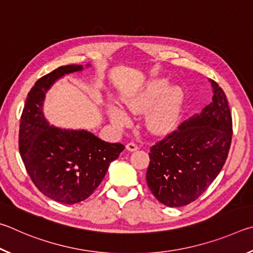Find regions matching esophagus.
<instances>
[{
    "mask_svg": "<svg viewBox=\"0 0 253 253\" xmlns=\"http://www.w3.org/2000/svg\"><path fill=\"white\" fill-rule=\"evenodd\" d=\"M126 149L127 150V151L133 152V151H136V150H138V145H136V144L133 143V142H130V143H127V144L126 145Z\"/></svg>",
    "mask_w": 253,
    "mask_h": 253,
    "instance_id": "esophagus-1",
    "label": "esophagus"
}]
</instances>
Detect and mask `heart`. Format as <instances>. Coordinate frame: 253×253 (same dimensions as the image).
Masks as SVG:
<instances>
[{
    "instance_id": "heart-1",
    "label": "heart",
    "mask_w": 253,
    "mask_h": 253,
    "mask_svg": "<svg viewBox=\"0 0 253 253\" xmlns=\"http://www.w3.org/2000/svg\"><path fill=\"white\" fill-rule=\"evenodd\" d=\"M167 79H153L143 87L123 100L132 113L145 114L144 124L149 132L165 135L178 126L184 103V92L179 86H170ZM109 117L115 126L123 127L130 123V118L122 109L109 106Z\"/></svg>"
}]
</instances>
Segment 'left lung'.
Here are the masks:
<instances>
[{"label":"left lung","instance_id":"1","mask_svg":"<svg viewBox=\"0 0 253 253\" xmlns=\"http://www.w3.org/2000/svg\"><path fill=\"white\" fill-rule=\"evenodd\" d=\"M210 82L211 103L150 148L148 187L168 207H183L198 199L227 160L232 118L223 90L213 80Z\"/></svg>","mask_w":253,"mask_h":253}]
</instances>
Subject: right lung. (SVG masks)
<instances>
[{
	"label": "right lung",
	"mask_w": 253,
	"mask_h": 253,
	"mask_svg": "<svg viewBox=\"0 0 253 253\" xmlns=\"http://www.w3.org/2000/svg\"><path fill=\"white\" fill-rule=\"evenodd\" d=\"M82 70V65L60 66L39 79L26 97L19 131L20 154L31 180L44 196L65 205L90 197L124 149L85 130L50 126L44 117L43 102L53 83Z\"/></svg>",
	"instance_id": "right-lung-1"
}]
</instances>
